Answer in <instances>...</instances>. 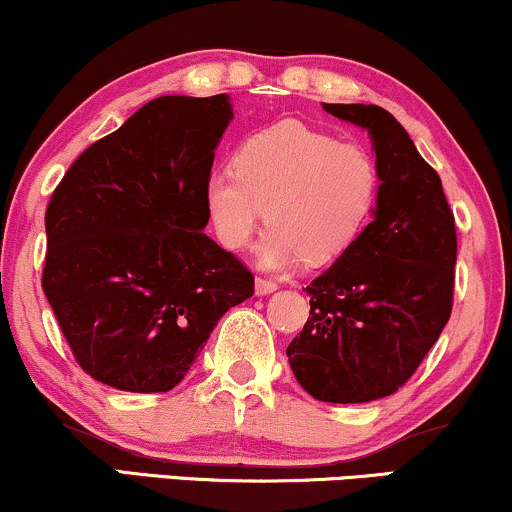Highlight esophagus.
<instances>
[{"label":"esophagus","mask_w":512,"mask_h":512,"mask_svg":"<svg viewBox=\"0 0 512 512\" xmlns=\"http://www.w3.org/2000/svg\"><path fill=\"white\" fill-rule=\"evenodd\" d=\"M274 290H278V283L269 281V278H257V281H255V293L257 295H269V293H274Z\"/></svg>","instance_id":"1"}]
</instances>
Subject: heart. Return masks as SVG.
I'll list each match as a JSON object with an SVG mask.
<instances>
[{"label": "heart", "mask_w": 512, "mask_h": 512, "mask_svg": "<svg viewBox=\"0 0 512 512\" xmlns=\"http://www.w3.org/2000/svg\"><path fill=\"white\" fill-rule=\"evenodd\" d=\"M203 196L224 248H245L264 217L271 226L257 250L262 267L283 269L300 257L323 264L352 248L371 222L380 170L364 146L281 120L248 134L234 172H210Z\"/></svg>", "instance_id": "heart-1"}]
</instances>
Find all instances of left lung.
<instances>
[{
	"mask_svg": "<svg viewBox=\"0 0 512 512\" xmlns=\"http://www.w3.org/2000/svg\"><path fill=\"white\" fill-rule=\"evenodd\" d=\"M368 129L380 170L373 222L307 286L309 319L286 354L319 401L390 397L416 373L454 307L456 222L442 179L380 106L323 103Z\"/></svg>",
	"mask_w": 512,
	"mask_h": 512,
	"instance_id": "left-lung-1",
	"label": "left lung"
}]
</instances>
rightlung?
I'll return each mask as SVG.
<instances>
[{
	"label": "right lung",
	"instance_id": "right-lung-1",
	"mask_svg": "<svg viewBox=\"0 0 512 512\" xmlns=\"http://www.w3.org/2000/svg\"><path fill=\"white\" fill-rule=\"evenodd\" d=\"M229 96H160L70 165L49 200L42 290L84 373L170 392L212 328L255 293L250 269L203 234L205 179Z\"/></svg>",
	"mask_w": 512,
	"mask_h": 512
}]
</instances>
